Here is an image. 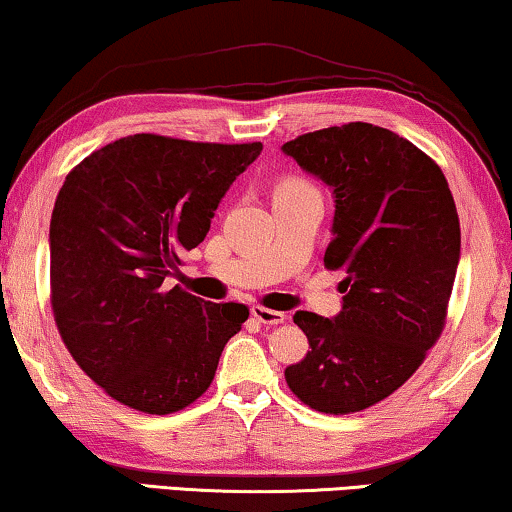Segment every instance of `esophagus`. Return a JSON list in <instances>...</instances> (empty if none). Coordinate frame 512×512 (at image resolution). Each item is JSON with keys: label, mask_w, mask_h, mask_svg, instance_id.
Here are the masks:
<instances>
[{"label": "esophagus", "mask_w": 512, "mask_h": 512, "mask_svg": "<svg viewBox=\"0 0 512 512\" xmlns=\"http://www.w3.org/2000/svg\"><path fill=\"white\" fill-rule=\"evenodd\" d=\"M253 318L257 322H262V325H280V322H285V313L280 311H271V308H264V306H253Z\"/></svg>", "instance_id": "esophagus-1"}]
</instances>
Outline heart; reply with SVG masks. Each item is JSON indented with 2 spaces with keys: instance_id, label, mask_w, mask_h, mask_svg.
<instances>
[{
  "instance_id": "1",
  "label": "heart",
  "mask_w": 512,
  "mask_h": 512,
  "mask_svg": "<svg viewBox=\"0 0 512 512\" xmlns=\"http://www.w3.org/2000/svg\"><path fill=\"white\" fill-rule=\"evenodd\" d=\"M294 185H306L304 181H285L280 187H294Z\"/></svg>"
}]
</instances>
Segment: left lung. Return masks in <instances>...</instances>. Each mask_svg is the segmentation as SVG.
Instances as JSON below:
<instances>
[{
  "label": "left lung",
  "mask_w": 512,
  "mask_h": 512,
  "mask_svg": "<svg viewBox=\"0 0 512 512\" xmlns=\"http://www.w3.org/2000/svg\"><path fill=\"white\" fill-rule=\"evenodd\" d=\"M283 153L331 187L325 266L345 271L341 313H294L311 350L285 380L320 413H357L399 390L441 336L462 248L455 199L431 157L369 122L301 134Z\"/></svg>",
  "instance_id": "8db88e82"
}]
</instances>
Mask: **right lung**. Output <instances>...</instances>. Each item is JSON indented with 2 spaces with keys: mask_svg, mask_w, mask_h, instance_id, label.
I'll use <instances>...</instances> for the list:
<instances>
[{
  "mask_svg": "<svg viewBox=\"0 0 512 512\" xmlns=\"http://www.w3.org/2000/svg\"><path fill=\"white\" fill-rule=\"evenodd\" d=\"M259 153L132 134L69 171L50 218V304L71 357L115 401L167 415L211 385L248 308L162 283Z\"/></svg>",
  "mask_w": 512,
  "mask_h": 512,
  "instance_id": "1",
  "label": "right lung"
}]
</instances>
